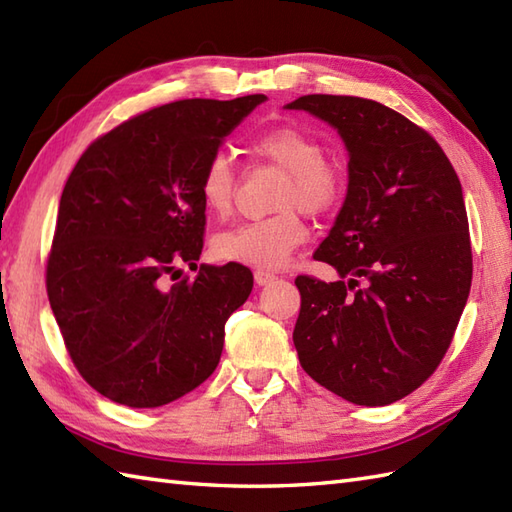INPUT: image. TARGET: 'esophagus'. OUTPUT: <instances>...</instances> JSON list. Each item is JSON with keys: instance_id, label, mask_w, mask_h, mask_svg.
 Instances as JSON below:
<instances>
[{"instance_id": "obj_1", "label": "esophagus", "mask_w": 512, "mask_h": 512, "mask_svg": "<svg viewBox=\"0 0 512 512\" xmlns=\"http://www.w3.org/2000/svg\"><path fill=\"white\" fill-rule=\"evenodd\" d=\"M253 277H255L257 286H266V284H270V281H275V275L268 273V270H255Z\"/></svg>"}]
</instances>
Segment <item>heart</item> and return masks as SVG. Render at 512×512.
Wrapping results in <instances>:
<instances>
[{
	"label": "heart",
	"mask_w": 512,
	"mask_h": 512,
	"mask_svg": "<svg viewBox=\"0 0 512 512\" xmlns=\"http://www.w3.org/2000/svg\"><path fill=\"white\" fill-rule=\"evenodd\" d=\"M253 154L286 171L279 189L277 215L246 222L213 237V255L222 262L275 270L288 264L292 253L306 242L308 231L297 209L319 215L339 202L345 178L336 162L325 158V149L312 134L299 127L279 125L259 134ZM204 209L226 217L235 200V171L224 154H215L200 176Z\"/></svg>",
	"instance_id": "b5f03b06"
}]
</instances>
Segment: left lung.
Masks as SVG:
<instances>
[{
	"mask_svg": "<svg viewBox=\"0 0 512 512\" xmlns=\"http://www.w3.org/2000/svg\"><path fill=\"white\" fill-rule=\"evenodd\" d=\"M286 110L332 125L350 156L345 202L314 253L341 279H295L301 367L354 405H391L436 372L469 299L460 178L436 140L376 101L308 94Z\"/></svg>",
	"mask_w": 512,
	"mask_h": 512,
	"instance_id": "1",
	"label": "left lung"
}]
</instances>
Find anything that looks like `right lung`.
Instances as JSON below:
<instances>
[{"label": "right lung", "instance_id": "right-lung-1", "mask_svg": "<svg viewBox=\"0 0 512 512\" xmlns=\"http://www.w3.org/2000/svg\"><path fill=\"white\" fill-rule=\"evenodd\" d=\"M264 101L187 99L138 114L94 140L65 182L50 308L79 374L118 405H167L220 363L224 325L253 273L231 262L176 277L202 253L206 162Z\"/></svg>", "mask_w": 512, "mask_h": 512}]
</instances>
